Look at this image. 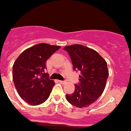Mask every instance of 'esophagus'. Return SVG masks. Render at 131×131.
Masks as SVG:
<instances>
[{"instance_id":"1","label":"esophagus","mask_w":131,"mask_h":131,"mask_svg":"<svg viewBox=\"0 0 131 131\" xmlns=\"http://www.w3.org/2000/svg\"><path fill=\"white\" fill-rule=\"evenodd\" d=\"M59 81V83H61V84H65L66 83V81H63V80H58Z\"/></svg>"}]
</instances>
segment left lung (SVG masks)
<instances>
[{
    "instance_id": "8db88e82",
    "label": "left lung",
    "mask_w": 131,
    "mask_h": 131,
    "mask_svg": "<svg viewBox=\"0 0 131 131\" xmlns=\"http://www.w3.org/2000/svg\"><path fill=\"white\" fill-rule=\"evenodd\" d=\"M68 53L73 70L80 71L79 84H75L72 94H66L68 102L78 108L87 107L96 102L104 90L108 70L106 61L94 49L82 45L63 48Z\"/></svg>"
}]
</instances>
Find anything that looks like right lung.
I'll return each instance as SVG.
<instances>
[{
	"label": "right lung",
	"instance_id": "add662e5",
	"mask_svg": "<svg viewBox=\"0 0 131 131\" xmlns=\"http://www.w3.org/2000/svg\"><path fill=\"white\" fill-rule=\"evenodd\" d=\"M60 46L39 43L20 54L13 67L15 88L30 105H39L49 98L55 82L45 73L46 61Z\"/></svg>",
	"mask_w": 131,
	"mask_h": 131
}]
</instances>
